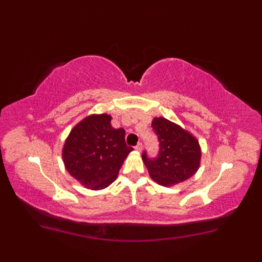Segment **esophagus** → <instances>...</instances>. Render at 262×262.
Returning <instances> with one entry per match:
<instances>
[{
    "label": "esophagus",
    "mask_w": 262,
    "mask_h": 262,
    "mask_svg": "<svg viewBox=\"0 0 262 262\" xmlns=\"http://www.w3.org/2000/svg\"><path fill=\"white\" fill-rule=\"evenodd\" d=\"M134 148H136V149L138 150V152H142V149H143V145H142V143L140 142V143H138L137 146L134 147Z\"/></svg>",
    "instance_id": "obj_1"
}]
</instances>
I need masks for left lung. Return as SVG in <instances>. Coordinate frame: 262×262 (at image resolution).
<instances>
[{
  "label": "left lung",
  "instance_id": "8db88e82",
  "mask_svg": "<svg viewBox=\"0 0 262 262\" xmlns=\"http://www.w3.org/2000/svg\"><path fill=\"white\" fill-rule=\"evenodd\" d=\"M152 126L160 141V152L153 160L146 152L142 155L150 178L158 185L171 187L192 177L200 167L199 141L164 117L154 118Z\"/></svg>",
  "mask_w": 262,
  "mask_h": 262
}]
</instances>
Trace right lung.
Instances as JSON below:
<instances>
[{
    "mask_svg": "<svg viewBox=\"0 0 262 262\" xmlns=\"http://www.w3.org/2000/svg\"><path fill=\"white\" fill-rule=\"evenodd\" d=\"M112 116L91 115L71 130L62 149L69 173L84 187L99 190L116 180L133 149L125 144L124 129H115Z\"/></svg>",
    "mask_w": 262,
    "mask_h": 262,
    "instance_id": "1",
    "label": "right lung"
}]
</instances>
